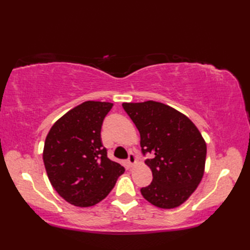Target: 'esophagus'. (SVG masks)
<instances>
[{"label": "esophagus", "instance_id": "esophagus-1", "mask_svg": "<svg viewBox=\"0 0 250 250\" xmlns=\"http://www.w3.org/2000/svg\"><path fill=\"white\" fill-rule=\"evenodd\" d=\"M128 163L130 164L131 167H133L134 164L136 163V158L134 156V153H130L129 155V158H128Z\"/></svg>", "mask_w": 250, "mask_h": 250}]
</instances>
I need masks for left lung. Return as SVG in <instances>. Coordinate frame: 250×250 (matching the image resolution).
<instances>
[{
    "label": "left lung",
    "instance_id": "left-lung-1",
    "mask_svg": "<svg viewBox=\"0 0 250 250\" xmlns=\"http://www.w3.org/2000/svg\"><path fill=\"white\" fill-rule=\"evenodd\" d=\"M141 135L143 153L152 183L142 188L144 198L159 208H176L187 201L205 171L206 143L187 116L156 101L122 103Z\"/></svg>",
    "mask_w": 250,
    "mask_h": 250
}]
</instances>
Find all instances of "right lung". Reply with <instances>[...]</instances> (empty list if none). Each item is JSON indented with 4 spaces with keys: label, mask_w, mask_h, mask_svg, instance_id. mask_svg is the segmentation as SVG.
I'll return each mask as SVG.
<instances>
[{
    "label": "right lung",
    "mask_w": 250,
    "mask_h": 250,
    "mask_svg": "<svg viewBox=\"0 0 250 250\" xmlns=\"http://www.w3.org/2000/svg\"><path fill=\"white\" fill-rule=\"evenodd\" d=\"M113 103L87 101L68 110L46 136L43 160L55 190L68 203L89 207L104 200L125 167L107 158L101 129Z\"/></svg>",
    "instance_id": "obj_1"
}]
</instances>
